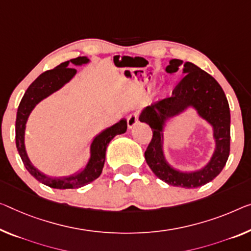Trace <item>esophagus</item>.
<instances>
[{"label": "esophagus", "mask_w": 251, "mask_h": 251, "mask_svg": "<svg viewBox=\"0 0 251 251\" xmlns=\"http://www.w3.org/2000/svg\"><path fill=\"white\" fill-rule=\"evenodd\" d=\"M138 121H139L138 114L137 113H131L129 117H128V119H126V123H128V128L129 129L133 128V126L138 123Z\"/></svg>", "instance_id": "esophagus-1"}]
</instances>
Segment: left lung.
Segmentation results:
<instances>
[{"label": "left lung", "instance_id": "obj_1", "mask_svg": "<svg viewBox=\"0 0 251 251\" xmlns=\"http://www.w3.org/2000/svg\"><path fill=\"white\" fill-rule=\"evenodd\" d=\"M183 61L172 59L166 67L167 73H176ZM185 75L173 90L169 98L159 100L142 111L139 120L149 125L152 138L145 151L150 169L158 178L173 186L195 188L214 179L226 164L230 153V109L222 87L210 74L192 63H185ZM193 106L200 116L214 126L216 151L211 160L201 171L182 173L164 160L162 152V129L169 117Z\"/></svg>", "mask_w": 251, "mask_h": 251}]
</instances>
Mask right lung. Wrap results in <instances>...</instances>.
<instances>
[{"label": "right lung", "instance_id": "add662e5", "mask_svg": "<svg viewBox=\"0 0 251 251\" xmlns=\"http://www.w3.org/2000/svg\"><path fill=\"white\" fill-rule=\"evenodd\" d=\"M88 59L86 57H77L65 63H61L53 69L47 71L38 77L34 82L28 87L25 95L19 104L17 120H15V145L23 161V165L30 174L40 183L47 185L52 188L66 190V188H78L93 182L94 179L101 175L104 161H105V151L110 141L117 134L125 133L126 131V120L122 119L120 122L104 130L95 139L91 145V158L86 167L78 174L69 177H49L42 174L30 163L25 147V123L29 114L31 113L33 107L42 100L47 98L53 92L58 91L65 84L73 78L76 74L75 68H68L69 64L83 65L86 64Z\"/></svg>", "mask_w": 251, "mask_h": 251}]
</instances>
